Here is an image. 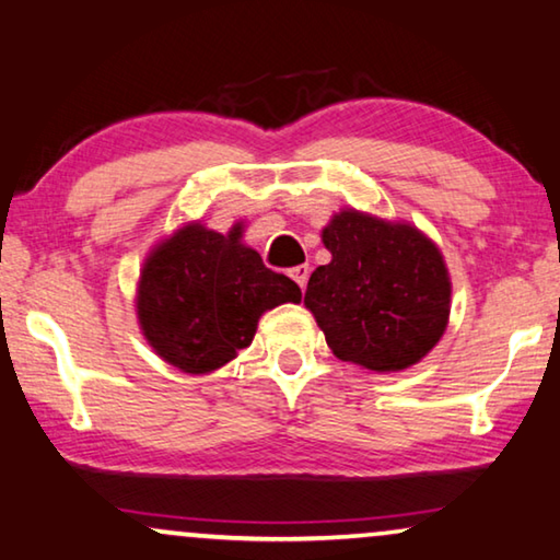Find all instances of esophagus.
<instances>
[{"label":"esophagus","mask_w":560,"mask_h":560,"mask_svg":"<svg viewBox=\"0 0 560 560\" xmlns=\"http://www.w3.org/2000/svg\"><path fill=\"white\" fill-rule=\"evenodd\" d=\"M289 276H292V279L296 281V287L304 289V287H307V279H310V266L307 264L294 266L292 271H289Z\"/></svg>","instance_id":"esophagus-1"}]
</instances>
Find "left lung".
<instances>
[{"label":"left lung","mask_w":560,"mask_h":560,"mask_svg":"<svg viewBox=\"0 0 560 560\" xmlns=\"http://www.w3.org/2000/svg\"><path fill=\"white\" fill-rule=\"evenodd\" d=\"M327 266L310 276L304 304L340 361L401 371L441 340L451 281L441 250L409 225L355 210L323 230Z\"/></svg>","instance_id":"left-lung-1"}]
</instances>
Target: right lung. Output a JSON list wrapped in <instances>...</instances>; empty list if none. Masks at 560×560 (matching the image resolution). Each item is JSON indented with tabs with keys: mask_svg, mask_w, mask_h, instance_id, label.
Returning <instances> with one entry per match:
<instances>
[{
	"mask_svg": "<svg viewBox=\"0 0 560 560\" xmlns=\"http://www.w3.org/2000/svg\"><path fill=\"white\" fill-rule=\"evenodd\" d=\"M202 225H189L148 256L138 289V319L163 361L207 374L250 346L258 317L302 292L264 266L256 250Z\"/></svg>",
	"mask_w": 560,
	"mask_h": 560,
	"instance_id": "1",
	"label": "right lung"
}]
</instances>
